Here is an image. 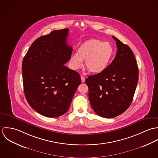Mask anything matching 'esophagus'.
Instances as JSON below:
<instances>
[{
    "mask_svg": "<svg viewBox=\"0 0 158 158\" xmlns=\"http://www.w3.org/2000/svg\"><path fill=\"white\" fill-rule=\"evenodd\" d=\"M81 80L82 81V83H84L85 81V78L83 76H81Z\"/></svg>",
    "mask_w": 158,
    "mask_h": 158,
    "instance_id": "obj_1",
    "label": "esophagus"
}]
</instances>
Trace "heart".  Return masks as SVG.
Returning <instances> with one entry per match:
<instances>
[{"label": "heart", "mask_w": 158, "mask_h": 158, "mask_svg": "<svg viewBox=\"0 0 158 158\" xmlns=\"http://www.w3.org/2000/svg\"><path fill=\"white\" fill-rule=\"evenodd\" d=\"M114 55L112 45L97 40H88L80 45L77 54L71 55L69 62L73 69H78L85 61L86 69L92 73H98L109 66Z\"/></svg>", "instance_id": "b5f03b06"}]
</instances>
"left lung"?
<instances>
[{
  "mask_svg": "<svg viewBox=\"0 0 158 158\" xmlns=\"http://www.w3.org/2000/svg\"><path fill=\"white\" fill-rule=\"evenodd\" d=\"M117 51L112 63L103 72L89 76L85 83L89 88L90 105L97 115L113 118L130 106L139 79L135 55L130 48L115 36Z\"/></svg>",
  "mask_w": 158,
  "mask_h": 158,
  "instance_id": "obj_1",
  "label": "left lung"
}]
</instances>
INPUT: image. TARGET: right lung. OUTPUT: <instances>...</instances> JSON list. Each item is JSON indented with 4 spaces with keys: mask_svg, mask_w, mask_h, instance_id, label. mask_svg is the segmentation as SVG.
Segmentation results:
<instances>
[{
    "mask_svg": "<svg viewBox=\"0 0 158 158\" xmlns=\"http://www.w3.org/2000/svg\"><path fill=\"white\" fill-rule=\"evenodd\" d=\"M69 29L52 31L36 40L23 59L25 96L30 106L48 117L66 113L78 86L80 74L67 68L72 47L67 44Z\"/></svg>",
    "mask_w": 158,
    "mask_h": 158,
    "instance_id": "right-lung-1",
    "label": "right lung"
}]
</instances>
